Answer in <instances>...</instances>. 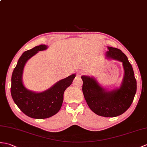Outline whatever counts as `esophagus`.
I'll list each match as a JSON object with an SVG mask.
<instances>
[{
	"label": "esophagus",
	"instance_id": "1",
	"mask_svg": "<svg viewBox=\"0 0 147 147\" xmlns=\"http://www.w3.org/2000/svg\"><path fill=\"white\" fill-rule=\"evenodd\" d=\"M84 74V72L83 71H78V72L77 73V74H76V75H77V76L78 77H81L82 75H83Z\"/></svg>",
	"mask_w": 147,
	"mask_h": 147
}]
</instances>
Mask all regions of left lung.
<instances>
[{
	"mask_svg": "<svg viewBox=\"0 0 147 147\" xmlns=\"http://www.w3.org/2000/svg\"><path fill=\"white\" fill-rule=\"evenodd\" d=\"M107 59L123 64L124 76L120 87L108 90L102 87L93 76H81L83 93L88 107L94 113L104 117H115L123 113L130 107L136 91V81L128 57L117 48L108 46Z\"/></svg>",
	"mask_w": 147,
	"mask_h": 147,
	"instance_id": "left-lung-1",
	"label": "left lung"
}]
</instances>
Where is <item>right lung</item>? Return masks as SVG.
<instances>
[{
	"mask_svg": "<svg viewBox=\"0 0 147 147\" xmlns=\"http://www.w3.org/2000/svg\"><path fill=\"white\" fill-rule=\"evenodd\" d=\"M41 44L25 51L20 57L11 78V96L14 103L24 113L36 119H44L56 115L62 106L64 92L73 83L76 74H73L42 92L29 90L23 83L24 68L27 61L39 51L47 49Z\"/></svg>",
	"mask_w": 147,
	"mask_h": 147,
	"instance_id": "add662e5",
	"label": "right lung"
}]
</instances>
